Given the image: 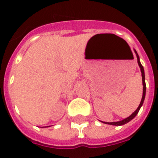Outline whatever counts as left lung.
<instances>
[{
  "label": "left lung",
  "mask_w": 158,
  "mask_h": 158,
  "mask_svg": "<svg viewBox=\"0 0 158 158\" xmlns=\"http://www.w3.org/2000/svg\"><path fill=\"white\" fill-rule=\"evenodd\" d=\"M135 54H136V56H137L138 64H139V65L140 70H141V73H142V80H143V97H142V99H141V102H140L139 106H138V108L136 109V110H135V112H133L132 114H131V115H130L129 117L125 118V119L120 120V121H117V122H103L105 123V124H108V125H125V124H126V123L130 122V120H132V119H134V118L136 116V115H137L138 112H139V109L141 108V106H142L143 103V101H144V98H145V94H146V84H145L144 69H143V65L141 64V63H140L139 57V55H138L137 52H136V51H135Z\"/></svg>",
  "instance_id": "obj_1"
}]
</instances>
